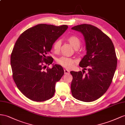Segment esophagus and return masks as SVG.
<instances>
[{
  "label": "esophagus",
  "mask_w": 125,
  "mask_h": 125,
  "mask_svg": "<svg viewBox=\"0 0 125 125\" xmlns=\"http://www.w3.org/2000/svg\"><path fill=\"white\" fill-rule=\"evenodd\" d=\"M64 71L65 74H68V73H70V71H69V70H66V69H65L64 70Z\"/></svg>",
  "instance_id": "obj_1"
}]
</instances>
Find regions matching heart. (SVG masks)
Here are the masks:
<instances>
[{
	"instance_id": "obj_1",
	"label": "heart",
	"mask_w": 125,
	"mask_h": 125,
	"mask_svg": "<svg viewBox=\"0 0 125 125\" xmlns=\"http://www.w3.org/2000/svg\"><path fill=\"white\" fill-rule=\"evenodd\" d=\"M67 41L69 42V43L71 45V46L75 50L78 49L80 47L81 44V41L79 39V37L75 36V35L70 36L67 38ZM61 44V41L60 40H57L55 42L53 46L54 52H59ZM57 62L60 65L64 67L65 68L71 69L75 64L76 61L73 59L69 58V57L63 56L57 59Z\"/></svg>"
}]
</instances>
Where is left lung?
Listing matches in <instances>:
<instances>
[{
	"instance_id": "1",
	"label": "left lung",
	"mask_w": 125,
	"mask_h": 125,
	"mask_svg": "<svg viewBox=\"0 0 125 125\" xmlns=\"http://www.w3.org/2000/svg\"><path fill=\"white\" fill-rule=\"evenodd\" d=\"M71 29L84 37L87 53L79 66L88 71L85 75L84 70L70 72L72 94L79 100L94 101L107 91L113 80L117 64L114 45L107 35L91 25L81 24Z\"/></svg>"
}]
</instances>
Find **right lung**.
Wrapping results in <instances>:
<instances>
[{"label": "right lung", "mask_w": 125, "mask_h": 125, "mask_svg": "<svg viewBox=\"0 0 125 125\" xmlns=\"http://www.w3.org/2000/svg\"><path fill=\"white\" fill-rule=\"evenodd\" d=\"M68 28L65 25L38 24L23 32L16 42L10 56L12 78L27 98L41 102L54 95L56 83L64 72L62 66L54 64L52 69L45 70L53 61L47 54Z\"/></svg>", "instance_id": "right-lung-1"}]
</instances>
